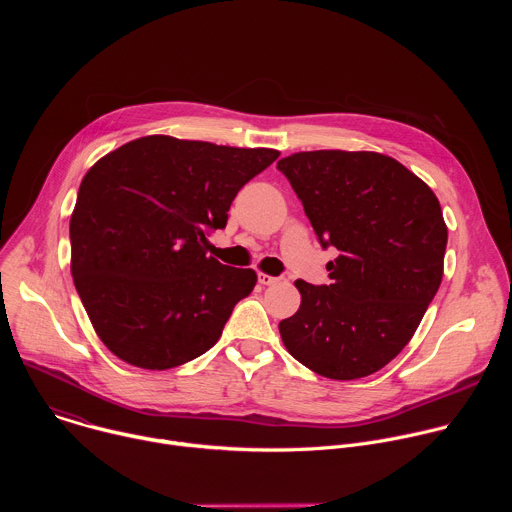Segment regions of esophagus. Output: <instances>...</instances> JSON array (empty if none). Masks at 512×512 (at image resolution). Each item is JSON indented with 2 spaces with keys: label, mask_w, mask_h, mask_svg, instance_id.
I'll list each match as a JSON object with an SVG mask.
<instances>
[{
  "label": "esophagus",
  "mask_w": 512,
  "mask_h": 512,
  "mask_svg": "<svg viewBox=\"0 0 512 512\" xmlns=\"http://www.w3.org/2000/svg\"><path fill=\"white\" fill-rule=\"evenodd\" d=\"M277 281H281V277H273V275H267V273H259V283H261V285H275Z\"/></svg>",
  "instance_id": "obj_1"
}]
</instances>
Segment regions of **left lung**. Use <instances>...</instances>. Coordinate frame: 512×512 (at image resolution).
Segmentation results:
<instances>
[{"instance_id": "8db88e82", "label": "left lung", "mask_w": 512, "mask_h": 512, "mask_svg": "<svg viewBox=\"0 0 512 512\" xmlns=\"http://www.w3.org/2000/svg\"><path fill=\"white\" fill-rule=\"evenodd\" d=\"M277 170L322 247L340 251L326 265L330 285L296 281L302 304L279 322L281 340L322 377H369L405 348L442 283L448 227L440 200L375 152H300Z\"/></svg>"}]
</instances>
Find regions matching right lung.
Here are the masks:
<instances>
[{
    "mask_svg": "<svg viewBox=\"0 0 512 512\" xmlns=\"http://www.w3.org/2000/svg\"><path fill=\"white\" fill-rule=\"evenodd\" d=\"M279 152L170 135L133 139L83 178L70 216V271L103 344L166 371L221 338L253 269L208 257L237 192Z\"/></svg>",
    "mask_w": 512,
    "mask_h": 512,
    "instance_id": "obj_1",
    "label": "right lung"
}]
</instances>
